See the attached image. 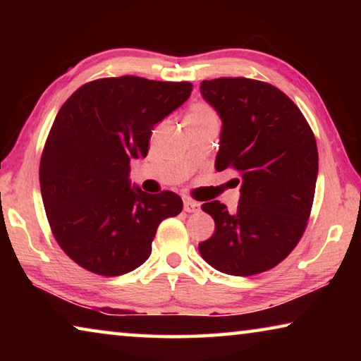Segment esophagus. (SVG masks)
I'll return each mask as SVG.
<instances>
[{
    "label": "esophagus",
    "instance_id": "1",
    "mask_svg": "<svg viewBox=\"0 0 361 361\" xmlns=\"http://www.w3.org/2000/svg\"><path fill=\"white\" fill-rule=\"evenodd\" d=\"M185 212L186 213H197L200 210V204L192 199H185Z\"/></svg>",
    "mask_w": 361,
    "mask_h": 361
}]
</instances>
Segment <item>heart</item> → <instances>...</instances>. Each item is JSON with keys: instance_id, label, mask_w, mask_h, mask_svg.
Listing matches in <instances>:
<instances>
[{"instance_id": "b5f03b06", "label": "heart", "mask_w": 361, "mask_h": 361, "mask_svg": "<svg viewBox=\"0 0 361 361\" xmlns=\"http://www.w3.org/2000/svg\"><path fill=\"white\" fill-rule=\"evenodd\" d=\"M209 118H215L212 109L204 105V103H195V105L191 106L189 113L186 116V121H200V119H209Z\"/></svg>"}]
</instances>
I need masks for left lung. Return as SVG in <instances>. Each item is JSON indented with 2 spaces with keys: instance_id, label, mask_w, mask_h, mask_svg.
Here are the masks:
<instances>
[{
  "instance_id": "left-lung-1",
  "label": "left lung",
  "mask_w": 361,
  "mask_h": 361,
  "mask_svg": "<svg viewBox=\"0 0 361 361\" xmlns=\"http://www.w3.org/2000/svg\"><path fill=\"white\" fill-rule=\"evenodd\" d=\"M204 99L223 121L215 167L242 176L235 212L213 200L202 210L215 234L200 256L229 276H256L288 256L307 226L314 204L319 151L295 102L276 85L250 78L200 82Z\"/></svg>"
}]
</instances>
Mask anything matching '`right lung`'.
I'll use <instances>...</instances> for the list:
<instances>
[{
	"label": "right lung",
	"mask_w": 361,
	"mask_h": 361,
	"mask_svg": "<svg viewBox=\"0 0 361 361\" xmlns=\"http://www.w3.org/2000/svg\"><path fill=\"white\" fill-rule=\"evenodd\" d=\"M191 90L188 81L102 78L60 108L41 154V195L60 248L85 271L116 277L142 266L157 226L181 212L178 194L130 188L129 172Z\"/></svg>",
	"instance_id": "add662e5"
}]
</instances>
